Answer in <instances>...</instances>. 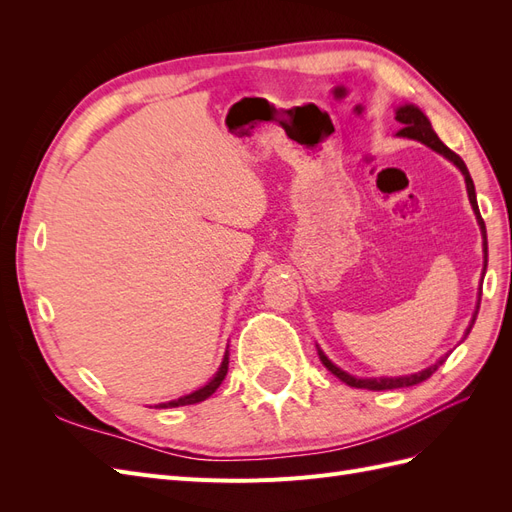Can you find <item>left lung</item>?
<instances>
[{"label": "left lung", "instance_id": "left-lung-1", "mask_svg": "<svg viewBox=\"0 0 512 512\" xmlns=\"http://www.w3.org/2000/svg\"><path fill=\"white\" fill-rule=\"evenodd\" d=\"M395 119H397L399 123H404V128H401V130L397 132V136H406V138H412V141H418V143L427 145L429 149L438 151L440 156H444L446 160H451V162L461 170L463 179H466V190H468L470 205H472V209H474L476 222H478V226H480V235H483V252H485L483 277H485V271H487V230H485V222H483V218H480L478 203H476L474 181H472V177H470V170H468L466 162H463V160L457 156L455 151H451V149H448V147L440 141L438 134L433 132V128H431V121L427 119V115H425L418 106H414V104H401V106H397V108H395ZM480 294H483V290L478 288V301H476L474 316H472V322H470V327L466 329V335H463V339H466V337L470 335V331H472V324H474V320H476L478 307H480ZM318 356H320L322 365L327 367L333 376H337L339 380L346 382L348 386H354V389H367V391H386V389H404V386H414V384H418V382H425V380L433 374V371H436V369L446 361V356H448V354H446V356H442V359H440V361H436L433 365H429V367H425V369H421V371H416V374L395 376V378H389V376H382V378H356V376H350L348 371L339 369L335 363H331V361H329V356L324 354L320 348H318Z\"/></svg>", "mask_w": 512, "mask_h": 512}]
</instances>
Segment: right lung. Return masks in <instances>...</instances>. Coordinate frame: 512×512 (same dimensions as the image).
I'll list each match as a JSON object with an SVG mask.
<instances>
[{
  "label": "right lung",
  "instance_id": "1",
  "mask_svg": "<svg viewBox=\"0 0 512 512\" xmlns=\"http://www.w3.org/2000/svg\"><path fill=\"white\" fill-rule=\"evenodd\" d=\"M226 374H228V350H226V354H224L220 369L215 371V376H213L205 386H200L198 391H194V393H190V395H183V397H179V399L166 401V404H158L156 408H179V406H192V404H198V401H205L207 397H211L215 391H218V386L222 384V380L226 378Z\"/></svg>",
  "mask_w": 512,
  "mask_h": 512
}]
</instances>
